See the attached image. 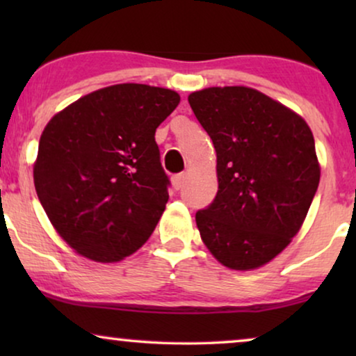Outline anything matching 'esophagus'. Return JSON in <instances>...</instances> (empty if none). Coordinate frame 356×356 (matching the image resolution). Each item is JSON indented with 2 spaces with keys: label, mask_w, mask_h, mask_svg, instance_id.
<instances>
[{
  "label": "esophagus",
  "mask_w": 356,
  "mask_h": 356,
  "mask_svg": "<svg viewBox=\"0 0 356 356\" xmlns=\"http://www.w3.org/2000/svg\"><path fill=\"white\" fill-rule=\"evenodd\" d=\"M184 179H186V175H184V173L175 175V177L172 178V184H173V188L177 189V191H178V189H181V188H183Z\"/></svg>",
  "instance_id": "1"
}]
</instances>
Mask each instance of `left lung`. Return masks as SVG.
<instances>
[{
  "mask_svg": "<svg viewBox=\"0 0 356 356\" xmlns=\"http://www.w3.org/2000/svg\"><path fill=\"white\" fill-rule=\"evenodd\" d=\"M188 102L217 154V196L196 213L204 245L228 269L262 267L290 245L313 202L321 178L313 133L251 87H207Z\"/></svg>",
  "mask_w": 356,
  "mask_h": 356,
  "instance_id": "1",
  "label": "left lung"
}]
</instances>
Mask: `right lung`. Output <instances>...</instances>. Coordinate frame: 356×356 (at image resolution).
Returning <instances> with one entry per match:
<instances>
[{"label":"right lung","mask_w":356,"mask_h":356,"mask_svg":"<svg viewBox=\"0 0 356 356\" xmlns=\"http://www.w3.org/2000/svg\"><path fill=\"white\" fill-rule=\"evenodd\" d=\"M178 104L175 90L126 82L90 92L48 121L33 184L77 254L118 262L152 235L168 201L155 129Z\"/></svg>","instance_id":"obj_1"}]
</instances>
